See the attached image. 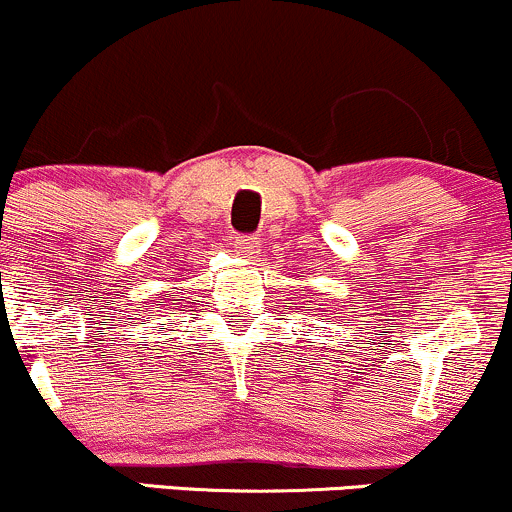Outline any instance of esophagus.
Here are the masks:
<instances>
[{
	"mask_svg": "<svg viewBox=\"0 0 512 512\" xmlns=\"http://www.w3.org/2000/svg\"><path fill=\"white\" fill-rule=\"evenodd\" d=\"M231 245H233V250H236V255L252 257V255H255L257 240L255 238H236Z\"/></svg>",
	"mask_w": 512,
	"mask_h": 512,
	"instance_id": "obj_1",
	"label": "esophagus"
}]
</instances>
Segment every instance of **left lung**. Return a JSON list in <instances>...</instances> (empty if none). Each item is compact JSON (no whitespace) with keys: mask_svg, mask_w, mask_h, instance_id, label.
<instances>
[{"mask_svg":"<svg viewBox=\"0 0 512 512\" xmlns=\"http://www.w3.org/2000/svg\"><path fill=\"white\" fill-rule=\"evenodd\" d=\"M322 313H325V310H322Z\"/></svg>","mask_w":512,"mask_h":512,"instance_id":"8db88e82","label":"left lung"}]
</instances>
